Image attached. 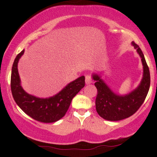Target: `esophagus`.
Returning a JSON list of instances; mask_svg holds the SVG:
<instances>
[{"instance_id":"obj_1","label":"esophagus","mask_w":157,"mask_h":157,"mask_svg":"<svg viewBox=\"0 0 157 157\" xmlns=\"http://www.w3.org/2000/svg\"><path fill=\"white\" fill-rule=\"evenodd\" d=\"M92 82V78H91V75H86V83L87 85L91 84Z\"/></svg>"}]
</instances>
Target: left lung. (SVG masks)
Instances as JSON below:
<instances>
[{"label": "left lung", "mask_w": 157, "mask_h": 157, "mask_svg": "<svg viewBox=\"0 0 157 157\" xmlns=\"http://www.w3.org/2000/svg\"><path fill=\"white\" fill-rule=\"evenodd\" d=\"M141 57L143 75L140 83L134 90L125 95L116 94L108 86L100 75L93 74L94 86L97 89L96 98L97 112L101 117L109 121H118L131 117L140 109L145 101L151 83L149 68L142 50L134 42L131 43Z\"/></svg>", "instance_id": "1"}]
</instances>
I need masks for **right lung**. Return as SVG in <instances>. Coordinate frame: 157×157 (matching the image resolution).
Masks as SVG:
<instances>
[{"label": "right lung", "instance_id": "right-lung-1", "mask_svg": "<svg viewBox=\"0 0 157 157\" xmlns=\"http://www.w3.org/2000/svg\"><path fill=\"white\" fill-rule=\"evenodd\" d=\"M24 53V49L17 55L12 68L11 90L17 105L33 118L41 122H55L60 120L67 112L71 100L85 86V77L81 76L69 82L60 92L48 98L29 94L23 90L21 84L17 64Z\"/></svg>", "mask_w": 157, "mask_h": 157}]
</instances>
